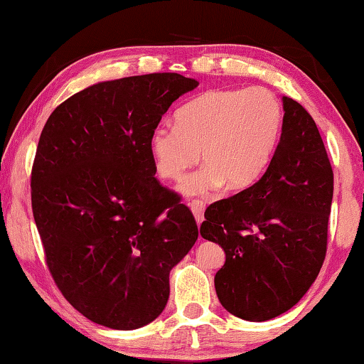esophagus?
I'll return each instance as SVG.
<instances>
[{"instance_id":"obj_1","label":"esophagus","mask_w":364,"mask_h":364,"mask_svg":"<svg viewBox=\"0 0 364 364\" xmlns=\"http://www.w3.org/2000/svg\"><path fill=\"white\" fill-rule=\"evenodd\" d=\"M191 210L194 213V218H196V223L200 225L202 221H204V210H205V204L202 200H193L189 204Z\"/></svg>"}]
</instances>
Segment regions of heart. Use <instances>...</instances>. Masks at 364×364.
Masks as SVG:
<instances>
[{
	"label": "heart",
	"mask_w": 364,
	"mask_h": 364,
	"mask_svg": "<svg viewBox=\"0 0 364 364\" xmlns=\"http://www.w3.org/2000/svg\"><path fill=\"white\" fill-rule=\"evenodd\" d=\"M282 109L263 88L212 90L176 110L175 127L160 125L149 134L156 173L167 181L181 180L199 160L200 170L184 178V196H207L225 186L242 191L267 168L278 146Z\"/></svg>",
	"instance_id": "b5f03b06"
}]
</instances>
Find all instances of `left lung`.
<instances>
[{
  "label": "left lung",
  "instance_id": "obj_1",
  "mask_svg": "<svg viewBox=\"0 0 364 364\" xmlns=\"http://www.w3.org/2000/svg\"><path fill=\"white\" fill-rule=\"evenodd\" d=\"M281 139L255 184L205 210L200 236L223 247L215 291L231 315L267 321L291 310L315 282L328 245L334 173L321 134L282 96Z\"/></svg>",
  "mask_w": 364,
  "mask_h": 364
}]
</instances>
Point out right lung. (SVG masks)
<instances>
[{
	"label": "right lung",
	"instance_id": "right-lung-1",
	"mask_svg": "<svg viewBox=\"0 0 364 364\" xmlns=\"http://www.w3.org/2000/svg\"><path fill=\"white\" fill-rule=\"evenodd\" d=\"M199 82L147 73L88 86L49 115L32 168V208L46 264L93 323L132 331L154 321L168 276L197 241L180 196L157 181L149 134Z\"/></svg>",
	"mask_w": 364,
	"mask_h": 364
}]
</instances>
